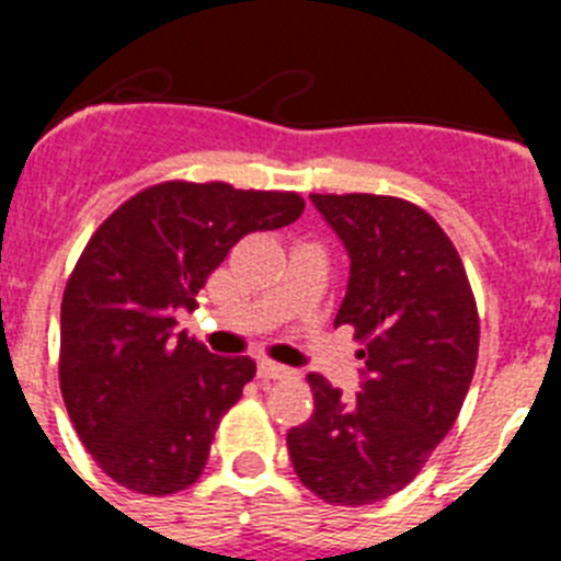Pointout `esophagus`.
I'll return each instance as SVG.
<instances>
[{"mask_svg": "<svg viewBox=\"0 0 561 561\" xmlns=\"http://www.w3.org/2000/svg\"><path fill=\"white\" fill-rule=\"evenodd\" d=\"M291 374H295V370L286 368V365H277V362L272 359L257 362V376H261V379H286V376Z\"/></svg>", "mask_w": 561, "mask_h": 561, "instance_id": "1", "label": "esophagus"}]
</instances>
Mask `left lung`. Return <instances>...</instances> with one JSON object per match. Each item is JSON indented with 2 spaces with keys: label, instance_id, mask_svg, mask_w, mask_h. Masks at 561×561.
Wrapping results in <instances>:
<instances>
[{
  "label": "left lung",
  "instance_id": "8db88e82",
  "mask_svg": "<svg viewBox=\"0 0 561 561\" xmlns=\"http://www.w3.org/2000/svg\"><path fill=\"white\" fill-rule=\"evenodd\" d=\"M311 205L351 257L334 325L365 342V368L356 396L311 374L314 413L286 447L320 500L379 503L453 430L478 362V309L458 250L430 213L374 193H311Z\"/></svg>",
  "mask_w": 561,
  "mask_h": 561
}]
</instances>
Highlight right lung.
<instances>
[{"label":"right lung","mask_w":561,"mask_h":561,"mask_svg":"<svg viewBox=\"0 0 561 561\" xmlns=\"http://www.w3.org/2000/svg\"><path fill=\"white\" fill-rule=\"evenodd\" d=\"M300 213L297 193L162 182L89 238L64 289L58 370L69 419L108 478L153 497L199 480L255 362L210 354L176 331V311L199 306V289L241 238Z\"/></svg>","instance_id":"1"}]
</instances>
